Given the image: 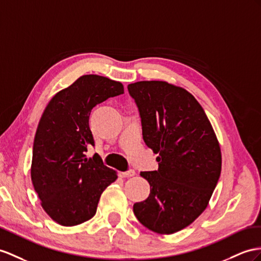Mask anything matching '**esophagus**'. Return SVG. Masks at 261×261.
<instances>
[{
	"instance_id": "esophagus-1",
	"label": "esophagus",
	"mask_w": 261,
	"mask_h": 261,
	"mask_svg": "<svg viewBox=\"0 0 261 261\" xmlns=\"http://www.w3.org/2000/svg\"><path fill=\"white\" fill-rule=\"evenodd\" d=\"M120 175L122 177H131V176H135L136 175V171L135 170H129L126 172H121L120 173Z\"/></svg>"
}]
</instances>
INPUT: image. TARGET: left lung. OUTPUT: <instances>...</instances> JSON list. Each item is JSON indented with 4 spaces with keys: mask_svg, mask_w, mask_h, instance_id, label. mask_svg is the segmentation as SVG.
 Instances as JSON below:
<instances>
[{
    "mask_svg": "<svg viewBox=\"0 0 261 261\" xmlns=\"http://www.w3.org/2000/svg\"><path fill=\"white\" fill-rule=\"evenodd\" d=\"M141 117L145 144L159 154L156 171L141 172L150 195L133 205L146 228L174 233L191 225L208 205L222 171L213 126L194 96L166 82L128 85Z\"/></svg>",
    "mask_w": 261,
    "mask_h": 261,
    "instance_id": "obj_1",
    "label": "left lung"
}]
</instances>
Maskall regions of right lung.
Here are the masks:
<instances>
[{
    "mask_svg": "<svg viewBox=\"0 0 261 261\" xmlns=\"http://www.w3.org/2000/svg\"><path fill=\"white\" fill-rule=\"evenodd\" d=\"M123 93V85L107 77L85 75L57 92L46 107L33 145L31 177L41 205L63 226L95 216L102 192L118 178L97 153L89 128L93 107Z\"/></svg>",
    "mask_w": 261,
    "mask_h": 261,
    "instance_id": "1",
    "label": "right lung"
}]
</instances>
